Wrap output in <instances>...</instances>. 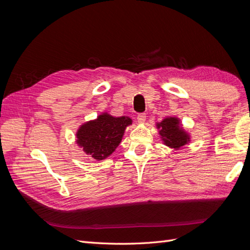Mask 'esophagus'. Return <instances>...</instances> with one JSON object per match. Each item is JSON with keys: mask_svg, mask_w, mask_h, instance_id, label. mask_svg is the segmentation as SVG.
I'll list each match as a JSON object with an SVG mask.
<instances>
[{"mask_svg": "<svg viewBox=\"0 0 250 250\" xmlns=\"http://www.w3.org/2000/svg\"><path fill=\"white\" fill-rule=\"evenodd\" d=\"M146 121V115L145 113H139L138 115V122L139 123H144Z\"/></svg>", "mask_w": 250, "mask_h": 250, "instance_id": "esophagus-1", "label": "esophagus"}]
</instances>
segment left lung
Instances as JSON below:
<instances>
[{
    "label": "left lung",
    "instance_id": "8db88e82",
    "mask_svg": "<svg viewBox=\"0 0 250 250\" xmlns=\"http://www.w3.org/2000/svg\"><path fill=\"white\" fill-rule=\"evenodd\" d=\"M156 127L160 129L161 138L165 145L171 148L178 149L190 141V135L180 127L177 118H166L161 123H157Z\"/></svg>",
    "mask_w": 250,
    "mask_h": 250
}]
</instances>
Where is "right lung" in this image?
Here are the masks:
<instances>
[{
    "instance_id": "obj_1",
    "label": "right lung",
    "mask_w": 250,
    "mask_h": 250,
    "mask_svg": "<svg viewBox=\"0 0 250 250\" xmlns=\"http://www.w3.org/2000/svg\"><path fill=\"white\" fill-rule=\"evenodd\" d=\"M132 124L128 117L115 118L104 112L94 121L80 126L76 137L77 144L97 161L109 156L122 141L127 126Z\"/></svg>"
}]
</instances>
